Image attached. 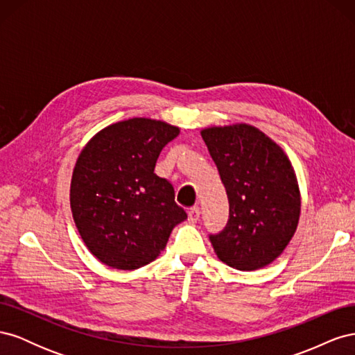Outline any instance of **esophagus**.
<instances>
[{
    "label": "esophagus",
    "mask_w": 355,
    "mask_h": 355,
    "mask_svg": "<svg viewBox=\"0 0 355 355\" xmlns=\"http://www.w3.org/2000/svg\"><path fill=\"white\" fill-rule=\"evenodd\" d=\"M198 219H200V209L198 207L189 209V211H188V220L191 223H196Z\"/></svg>",
    "instance_id": "obj_1"
}]
</instances>
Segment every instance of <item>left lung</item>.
<instances>
[{
	"label": "left lung",
	"mask_w": 355,
	"mask_h": 355,
	"mask_svg": "<svg viewBox=\"0 0 355 355\" xmlns=\"http://www.w3.org/2000/svg\"><path fill=\"white\" fill-rule=\"evenodd\" d=\"M230 201L227 227L210 241L219 259L240 271L274 262L296 232L300 192L292 163L250 124L202 128Z\"/></svg>",
	"instance_id": "1"
}]
</instances>
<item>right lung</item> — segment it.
Instances as JSON below:
<instances>
[{"label":"right lung","mask_w":355,"mask_h":355,"mask_svg":"<svg viewBox=\"0 0 355 355\" xmlns=\"http://www.w3.org/2000/svg\"><path fill=\"white\" fill-rule=\"evenodd\" d=\"M179 127L128 118L102 128L83 148L71 180V210L90 253L115 270L155 261L170 232L187 219L168 180L154 173L157 158Z\"/></svg>","instance_id":"obj_1"}]
</instances>
